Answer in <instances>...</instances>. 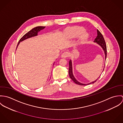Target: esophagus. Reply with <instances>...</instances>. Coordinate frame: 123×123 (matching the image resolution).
Listing matches in <instances>:
<instances>
[{
	"mask_svg": "<svg viewBox=\"0 0 123 123\" xmlns=\"http://www.w3.org/2000/svg\"><path fill=\"white\" fill-rule=\"evenodd\" d=\"M70 55V53L68 52H64L62 55V57L63 58H67L69 57Z\"/></svg>",
	"mask_w": 123,
	"mask_h": 123,
	"instance_id": "1",
	"label": "esophagus"
}]
</instances>
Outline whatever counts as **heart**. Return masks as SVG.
<instances>
[{
  "label": "heart",
  "mask_w": 123,
  "mask_h": 123,
  "mask_svg": "<svg viewBox=\"0 0 123 123\" xmlns=\"http://www.w3.org/2000/svg\"><path fill=\"white\" fill-rule=\"evenodd\" d=\"M84 31L85 30L83 28L80 27H77L71 31L70 35L72 37H76L82 34L81 38L82 39H84L87 36V34L85 33Z\"/></svg>",
  "instance_id": "b5f03b06"
}]
</instances>
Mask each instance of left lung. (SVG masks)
I'll return each instance as SVG.
<instances>
[{
    "label": "left lung",
    "mask_w": 123,
    "mask_h": 123,
    "mask_svg": "<svg viewBox=\"0 0 123 123\" xmlns=\"http://www.w3.org/2000/svg\"><path fill=\"white\" fill-rule=\"evenodd\" d=\"M97 33H98V35L97 36V37L95 38L94 42L97 43H98L99 45H100L102 48H103V49L104 50V52H105V60L106 59V55H107V51H106V43H105V39L103 37V36L102 35V34L98 30H97ZM69 76L70 77V79L77 84L78 85H86V84H82L80 83L79 81H78L75 78H74L73 73H72V62H71V61L70 60L69 62ZM98 79L95 80L93 82H92L90 83H88V84L87 85H88L90 84H92V83H95L97 80Z\"/></svg>",
    "instance_id": "left-lung-1"
}]
</instances>
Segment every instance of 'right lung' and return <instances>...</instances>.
<instances>
[{
	"label": "right lung",
	"mask_w": 123,
	"mask_h": 123,
	"mask_svg": "<svg viewBox=\"0 0 123 123\" xmlns=\"http://www.w3.org/2000/svg\"><path fill=\"white\" fill-rule=\"evenodd\" d=\"M44 28H45V26H37L36 27L34 28L33 29H32L31 30H30L28 32H27L26 34H25L20 39V40L19 41V42L18 43L17 48L18 47V44L20 43V42H22L27 38H30V37H33L35 36H36L37 35V33L38 32H39L41 30H43Z\"/></svg>",
	"instance_id": "1"
}]
</instances>
